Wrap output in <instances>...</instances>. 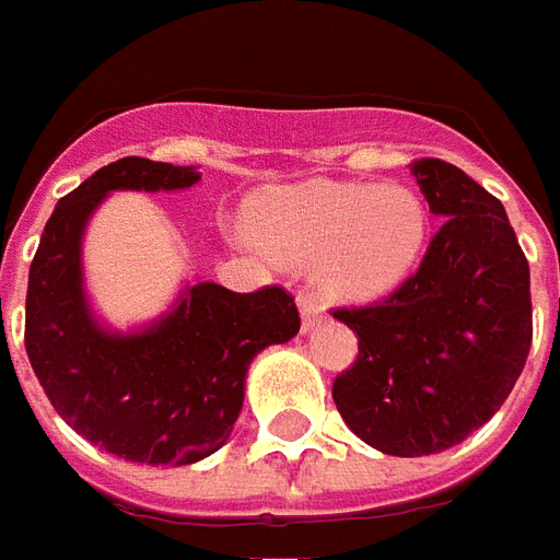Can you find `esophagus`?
<instances>
[{
	"instance_id": "esophagus-1",
	"label": "esophagus",
	"mask_w": 560,
	"mask_h": 560,
	"mask_svg": "<svg viewBox=\"0 0 560 560\" xmlns=\"http://www.w3.org/2000/svg\"><path fill=\"white\" fill-rule=\"evenodd\" d=\"M299 311H301V325H304V331H313L316 325L323 323L325 307L319 301L313 299L311 292H301L299 295Z\"/></svg>"
}]
</instances>
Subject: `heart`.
I'll return each mask as SVG.
<instances>
[{
    "label": "heart",
    "instance_id": "heart-1",
    "mask_svg": "<svg viewBox=\"0 0 560 560\" xmlns=\"http://www.w3.org/2000/svg\"><path fill=\"white\" fill-rule=\"evenodd\" d=\"M249 237L283 265H313L325 299L376 301L416 271L431 213L413 186L304 180L247 205Z\"/></svg>",
    "mask_w": 560,
    "mask_h": 560
}]
</instances>
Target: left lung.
<instances>
[{
	"label": "left lung",
	"mask_w": 560,
	"mask_h": 560,
	"mask_svg": "<svg viewBox=\"0 0 560 560\" xmlns=\"http://www.w3.org/2000/svg\"><path fill=\"white\" fill-rule=\"evenodd\" d=\"M410 174L443 225L386 301L335 313L359 335V359L331 386L352 434L398 458L450 450L486 425L534 335L530 271L501 201L443 160Z\"/></svg>",
	"instance_id": "left-lung-1"
}]
</instances>
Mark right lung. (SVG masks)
Here are the masks:
<instances>
[{"label": "right lung", "mask_w": 560, "mask_h": 560, "mask_svg": "<svg viewBox=\"0 0 560 560\" xmlns=\"http://www.w3.org/2000/svg\"><path fill=\"white\" fill-rule=\"evenodd\" d=\"M196 165L126 156L59 201L30 268L26 355L66 425L138 464H196L225 446L244 407L247 368L299 335V307L280 287L232 292L186 283L172 307L120 331L90 304L83 235L110 192H177Z\"/></svg>", "instance_id": "obj_1"}]
</instances>
